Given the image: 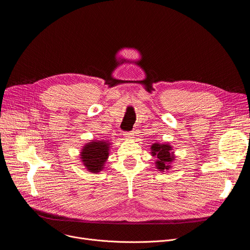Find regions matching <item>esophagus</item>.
Returning <instances> with one entry per match:
<instances>
[{"label": "esophagus", "mask_w": 250, "mask_h": 250, "mask_svg": "<svg viewBox=\"0 0 250 250\" xmlns=\"http://www.w3.org/2000/svg\"><path fill=\"white\" fill-rule=\"evenodd\" d=\"M124 135H125V138H127V139H131V138H133V135H134V134H133V132H125Z\"/></svg>", "instance_id": "1"}]
</instances>
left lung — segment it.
Returning <instances> with one entry per match:
<instances>
[{"mask_svg": "<svg viewBox=\"0 0 250 250\" xmlns=\"http://www.w3.org/2000/svg\"><path fill=\"white\" fill-rule=\"evenodd\" d=\"M151 154L152 156H155L157 161L155 162L156 168L159 171L168 170L170 168L169 164L174 160L173 152H172V147L169 144H160L154 143L151 146Z\"/></svg>", "mask_w": 250, "mask_h": 250, "instance_id": "obj_1", "label": "left lung"}]
</instances>
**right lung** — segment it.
Returning <instances> with one entry per match:
<instances>
[{
    "mask_svg": "<svg viewBox=\"0 0 250 250\" xmlns=\"http://www.w3.org/2000/svg\"><path fill=\"white\" fill-rule=\"evenodd\" d=\"M81 160L92 173H99L109 156L108 141H92L87 143L81 152Z\"/></svg>",
    "mask_w": 250,
    "mask_h": 250,
    "instance_id": "1",
    "label": "right lung"
}]
</instances>
